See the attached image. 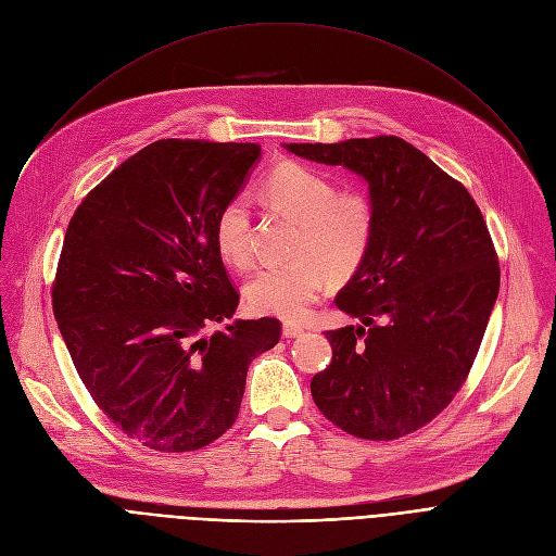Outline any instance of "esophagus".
Masks as SVG:
<instances>
[{"label":"esophagus","instance_id":"1","mask_svg":"<svg viewBox=\"0 0 556 556\" xmlns=\"http://www.w3.org/2000/svg\"><path fill=\"white\" fill-rule=\"evenodd\" d=\"M300 336H304V329L300 325H293V323L283 325V338H300Z\"/></svg>","mask_w":556,"mask_h":556}]
</instances>
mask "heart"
Segmentation results:
<instances>
[{
    "instance_id": "1",
    "label": "heart",
    "mask_w": 556,
    "mask_h": 556,
    "mask_svg": "<svg viewBox=\"0 0 556 556\" xmlns=\"http://www.w3.org/2000/svg\"><path fill=\"white\" fill-rule=\"evenodd\" d=\"M273 207L298 220L293 261L261 268L245 286L254 313L300 319L315 302L327 277L352 279L371 250L376 233L374 202L363 191H338L329 175L311 166L286 162L266 180ZM220 258L245 270L252 263V218L245 198H233L214 225Z\"/></svg>"
}]
</instances>
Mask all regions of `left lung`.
I'll list each match as a JSON object with an SVG mask.
<instances>
[{
    "instance_id": "left-lung-1",
    "label": "left lung",
    "mask_w": 556,
    "mask_h": 556,
    "mask_svg": "<svg viewBox=\"0 0 556 556\" xmlns=\"http://www.w3.org/2000/svg\"><path fill=\"white\" fill-rule=\"evenodd\" d=\"M300 157L367 180L376 233L336 298L361 327L325 331L333 358L313 376L333 426L390 442L430 424L464 386L501 286L482 212L462 182L394 135L288 143Z\"/></svg>"
}]
</instances>
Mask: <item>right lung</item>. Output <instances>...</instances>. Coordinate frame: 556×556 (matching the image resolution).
<instances>
[{
	"label": "right lung",
	"instance_id": "right-lung-1",
	"mask_svg": "<svg viewBox=\"0 0 556 556\" xmlns=\"http://www.w3.org/2000/svg\"><path fill=\"white\" fill-rule=\"evenodd\" d=\"M256 143L160 139L116 166L76 207L51 304L103 415L160 453L216 442L239 417L250 363L281 336L275 317H231L239 293L214 225L239 193Z\"/></svg>",
	"mask_w": 556,
	"mask_h": 556
}]
</instances>
